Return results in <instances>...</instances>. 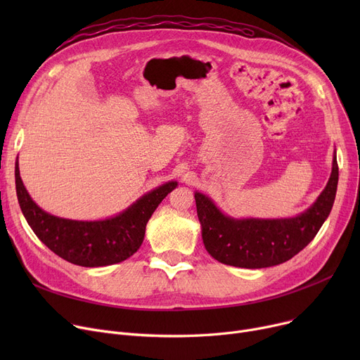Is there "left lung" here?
<instances>
[{"instance_id":"left-lung-1","label":"left lung","mask_w":360,"mask_h":360,"mask_svg":"<svg viewBox=\"0 0 360 360\" xmlns=\"http://www.w3.org/2000/svg\"><path fill=\"white\" fill-rule=\"evenodd\" d=\"M338 166L334 153L330 179L316 201L295 217L233 219L212 198L195 193L204 247L214 259L242 269H266L286 262L304 250L327 220L337 193Z\"/></svg>"}]
</instances>
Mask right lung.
<instances>
[{
	"mask_svg": "<svg viewBox=\"0 0 360 360\" xmlns=\"http://www.w3.org/2000/svg\"><path fill=\"white\" fill-rule=\"evenodd\" d=\"M14 175L18 204L34 235L52 252L82 267H105L136 254L143 243L148 219L178 186L176 181H169L109 219L71 220L46 213L32 200L20 178L18 162Z\"/></svg>",
	"mask_w": 360,
	"mask_h": 360,
	"instance_id": "obj_1",
	"label": "right lung"
}]
</instances>
